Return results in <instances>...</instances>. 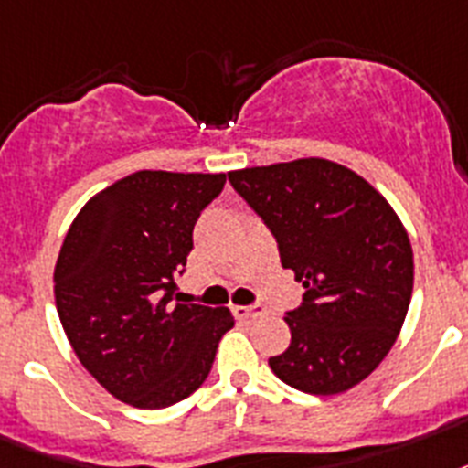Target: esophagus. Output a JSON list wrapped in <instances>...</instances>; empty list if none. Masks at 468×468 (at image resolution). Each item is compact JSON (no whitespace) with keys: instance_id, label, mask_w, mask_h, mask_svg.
<instances>
[{"instance_id":"obj_1","label":"esophagus","mask_w":468,"mask_h":468,"mask_svg":"<svg viewBox=\"0 0 468 468\" xmlns=\"http://www.w3.org/2000/svg\"><path fill=\"white\" fill-rule=\"evenodd\" d=\"M235 314L238 317H247V320H257V317H264L267 314V307L264 305H247V307H235Z\"/></svg>"}]
</instances>
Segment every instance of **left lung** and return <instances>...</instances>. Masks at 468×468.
I'll return each instance as SVG.
<instances>
[{
	"instance_id": "obj_1",
	"label": "left lung",
	"mask_w": 468,
	"mask_h": 468,
	"mask_svg": "<svg viewBox=\"0 0 468 468\" xmlns=\"http://www.w3.org/2000/svg\"><path fill=\"white\" fill-rule=\"evenodd\" d=\"M228 180L305 286L286 313L291 346L269 358L273 375L320 397L363 382L397 341L413 293V250L394 208L324 158L233 170Z\"/></svg>"
}]
</instances>
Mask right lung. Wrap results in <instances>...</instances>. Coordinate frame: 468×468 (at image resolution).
<instances>
[{"mask_svg":"<svg viewBox=\"0 0 468 468\" xmlns=\"http://www.w3.org/2000/svg\"><path fill=\"white\" fill-rule=\"evenodd\" d=\"M223 185L226 173L139 170L98 192L64 238L57 313L81 366L124 404L165 409L197 392L235 324L177 291L197 218Z\"/></svg>","mask_w":468,"mask_h":468,"instance_id":"right-lung-1","label":"right lung"}]
</instances>
